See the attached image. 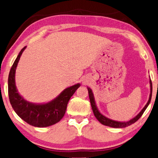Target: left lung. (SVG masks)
I'll list each match as a JSON object with an SVG mask.
<instances>
[{"instance_id":"left-lung-1","label":"left lung","mask_w":158,"mask_h":158,"mask_svg":"<svg viewBox=\"0 0 158 158\" xmlns=\"http://www.w3.org/2000/svg\"><path fill=\"white\" fill-rule=\"evenodd\" d=\"M150 87H151V93H150V96H149V99L148 101V102L145 106L143 107V109H142L140 113L139 114L135 116L134 118L131 119L130 120L127 121V122H120V121H116V120H111V119L108 118L107 117H106L105 115H103L102 113H101L99 112V110H98V108L97 106L96 102H95V99H94V94H93V92L92 91L91 88H89V87H87V89H88V93H89V101L90 103H91V106L92 108L93 113H94V115L98 120L99 121V123H101L103 125L106 126H108L110 127H114V128H124L126 127H128L131 125V124L134 123L136 122L139 118H141V116L143 115V112L146 109L147 107L148 106L150 102H151V97H152V82L151 80L150 79Z\"/></svg>"}]
</instances>
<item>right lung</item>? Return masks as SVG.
<instances>
[{"label":"right lung","instance_id":"right-lung-1","mask_svg":"<svg viewBox=\"0 0 158 158\" xmlns=\"http://www.w3.org/2000/svg\"><path fill=\"white\" fill-rule=\"evenodd\" d=\"M24 47L18 55L10 69L8 76V95L10 102L15 113L29 125L37 127H45L59 122L66 113L69 99L81 86L77 83L64 89L50 102L34 103L28 102L18 92L15 85V72Z\"/></svg>","mask_w":158,"mask_h":158}]
</instances>
